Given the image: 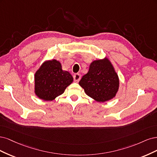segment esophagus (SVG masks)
Wrapping results in <instances>:
<instances>
[{
  "label": "esophagus",
  "instance_id": "34e87169",
  "mask_svg": "<svg viewBox=\"0 0 157 157\" xmlns=\"http://www.w3.org/2000/svg\"><path fill=\"white\" fill-rule=\"evenodd\" d=\"M73 78H74V82H78L81 79V75L79 74H75L74 75Z\"/></svg>",
  "mask_w": 157,
  "mask_h": 157
}]
</instances>
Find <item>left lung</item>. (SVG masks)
Listing matches in <instances>:
<instances>
[{"instance_id": "left-lung-1", "label": "left lung", "mask_w": 157, "mask_h": 157, "mask_svg": "<svg viewBox=\"0 0 157 157\" xmlns=\"http://www.w3.org/2000/svg\"><path fill=\"white\" fill-rule=\"evenodd\" d=\"M86 94L98 102L113 99L119 87V76L108 58L95 60L79 82Z\"/></svg>"}]
</instances>
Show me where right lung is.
<instances>
[{
	"label": "right lung",
	"mask_w": 157,
	"mask_h": 157,
	"mask_svg": "<svg viewBox=\"0 0 157 157\" xmlns=\"http://www.w3.org/2000/svg\"><path fill=\"white\" fill-rule=\"evenodd\" d=\"M73 80L59 60H45L34 74V93L40 99L52 101L62 94Z\"/></svg>",
	"instance_id": "add662e5"
}]
</instances>
